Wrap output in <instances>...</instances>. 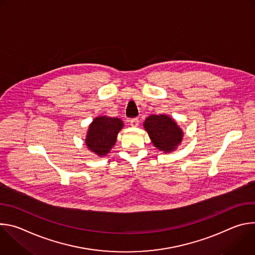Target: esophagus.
<instances>
[{"label": "esophagus", "instance_id": "1", "mask_svg": "<svg viewBox=\"0 0 255 255\" xmlns=\"http://www.w3.org/2000/svg\"><path fill=\"white\" fill-rule=\"evenodd\" d=\"M130 125L132 127H137L139 125V119L138 118H133L130 120Z\"/></svg>", "mask_w": 255, "mask_h": 255}]
</instances>
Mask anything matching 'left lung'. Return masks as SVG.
I'll return each mask as SVG.
<instances>
[{
	"mask_svg": "<svg viewBox=\"0 0 255 255\" xmlns=\"http://www.w3.org/2000/svg\"><path fill=\"white\" fill-rule=\"evenodd\" d=\"M144 128L154 144V146L164 152L173 150L183 138V131L176 123L165 115H151L144 123Z\"/></svg>",
	"mask_w": 255,
	"mask_h": 255,
	"instance_id": "obj_1",
	"label": "left lung"
}]
</instances>
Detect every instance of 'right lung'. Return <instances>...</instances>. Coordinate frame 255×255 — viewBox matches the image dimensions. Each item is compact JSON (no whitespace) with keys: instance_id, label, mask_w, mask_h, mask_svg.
<instances>
[{"instance_id":"right-lung-1","label":"right lung","mask_w":255,"mask_h":255,"mask_svg":"<svg viewBox=\"0 0 255 255\" xmlns=\"http://www.w3.org/2000/svg\"><path fill=\"white\" fill-rule=\"evenodd\" d=\"M122 127L123 122L118 118L106 116L96 118L89 127L86 139L87 146L99 156L106 155L114 146Z\"/></svg>"}]
</instances>
